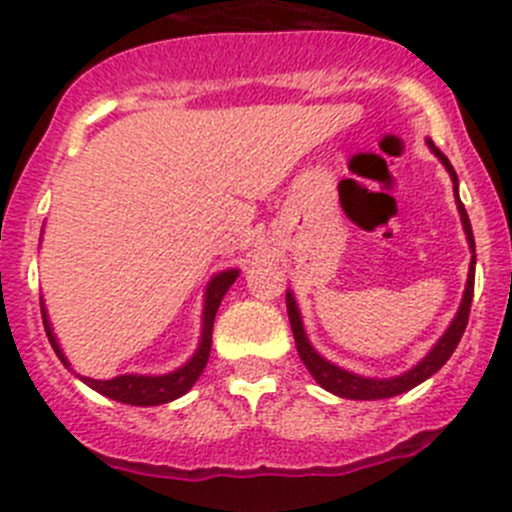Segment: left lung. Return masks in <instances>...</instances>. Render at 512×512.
I'll use <instances>...</instances> for the list:
<instances>
[{
    "label": "left lung",
    "mask_w": 512,
    "mask_h": 512,
    "mask_svg": "<svg viewBox=\"0 0 512 512\" xmlns=\"http://www.w3.org/2000/svg\"><path fill=\"white\" fill-rule=\"evenodd\" d=\"M427 146L432 148V154L442 161L444 169L450 171L452 191H455V202H457V212H460V219H462V229H465V234H467V245H470V250L475 252V237H472L470 217H467L465 204L460 202V194H457V191H460V184H457L455 169H452V164L447 161V156H444L442 151H439V148L429 141V138H427ZM472 293H475V255H472L470 272H467V285H465V295H462L460 310H457V315L452 318L450 328L442 333V338L434 343L432 351H429L417 366H412V369L404 371V374H399V376H391V379H371V376H358V374H353V371H346V369H341V366L331 364L328 358H323L321 353L310 346L308 336H305L303 318H300V308H298V303H295V295L290 293V290L285 293V303H288V318H290V328H293L295 346H298V356H300V361L305 364V369L313 374V379L318 381L323 389L331 391V394H336V396H343V399L374 401V399H389V396H399V394H404V391L414 389V386H419L422 381H427L429 376H434L444 364H447V358L455 353L457 343H460L462 333H465V328H467Z\"/></svg>",
    "instance_id": "left-lung-1"
}]
</instances>
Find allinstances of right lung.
Segmentation results:
<instances>
[{"label": "right lung", "mask_w": 512, "mask_h": 512, "mask_svg": "<svg viewBox=\"0 0 512 512\" xmlns=\"http://www.w3.org/2000/svg\"><path fill=\"white\" fill-rule=\"evenodd\" d=\"M237 275H240V270L232 267V270L217 272V275L207 283V293H204V310H202V338H199V346L197 351H194V356H191L184 366H179L176 371H169V374H161V376L123 374V376H116V379L100 381V379H90V376L78 374V379L83 381V384H88L90 389L98 391V394L121 401V404H131V407H156V404H169V401L184 396L191 386L197 384L204 366H207L209 351H212L214 315H217L219 303H222L224 293L232 288ZM42 321H45V331H47V338H50V346L55 348L57 358H60L62 364L70 369V361L65 358L60 343H57V336L52 333L45 303H42Z\"/></svg>", "instance_id": "add662e5"}]
</instances>
